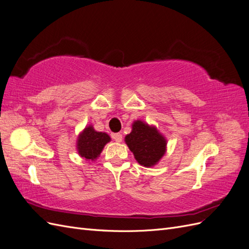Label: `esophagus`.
Returning a JSON list of instances; mask_svg holds the SVG:
<instances>
[{"instance_id":"obj_1","label":"esophagus","mask_w":249,"mask_h":249,"mask_svg":"<svg viewBox=\"0 0 249 249\" xmlns=\"http://www.w3.org/2000/svg\"><path fill=\"white\" fill-rule=\"evenodd\" d=\"M112 138L114 139L116 142H122L123 141V135L116 133V134H112Z\"/></svg>"}]
</instances>
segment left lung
<instances>
[{
	"label": "left lung",
	"mask_w": 249,
	"mask_h": 249,
	"mask_svg": "<svg viewBox=\"0 0 249 249\" xmlns=\"http://www.w3.org/2000/svg\"><path fill=\"white\" fill-rule=\"evenodd\" d=\"M124 142L136 161L144 167L159 163L167 148V140L159 130L139 119L132 124V131L124 137Z\"/></svg>",
	"instance_id": "1"
}]
</instances>
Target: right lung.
Here are the masks:
<instances>
[{"label":"right lung","mask_w":249,"mask_h":249,"mask_svg":"<svg viewBox=\"0 0 249 249\" xmlns=\"http://www.w3.org/2000/svg\"><path fill=\"white\" fill-rule=\"evenodd\" d=\"M110 141L111 138L107 133L95 131L91 124L86 125L77 139L78 154L86 161H95Z\"/></svg>","instance_id":"add662e5"}]
</instances>
